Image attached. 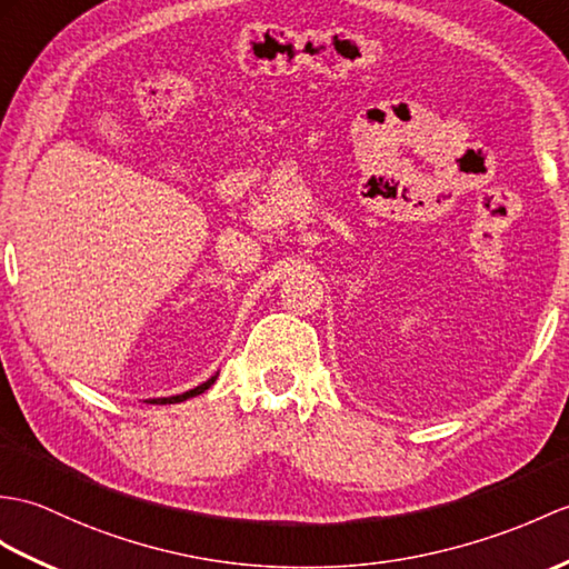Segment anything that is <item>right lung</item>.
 Instances as JSON below:
<instances>
[{
  "label": "right lung",
  "instance_id": "1",
  "mask_svg": "<svg viewBox=\"0 0 569 569\" xmlns=\"http://www.w3.org/2000/svg\"><path fill=\"white\" fill-rule=\"evenodd\" d=\"M216 378H218V373H216L213 378H208L206 382H201V386L193 388V390H187V392H181V395H171V398H152V400H144V402H150V405H174V402H183V400H189V398H196V395L206 392L210 386H213Z\"/></svg>",
  "mask_w": 569,
  "mask_h": 569
}]
</instances>
